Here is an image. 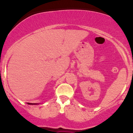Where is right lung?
Masks as SVG:
<instances>
[{
  "label": "right lung",
  "mask_w": 133,
  "mask_h": 133,
  "mask_svg": "<svg viewBox=\"0 0 133 133\" xmlns=\"http://www.w3.org/2000/svg\"><path fill=\"white\" fill-rule=\"evenodd\" d=\"M29 104H35V105H37V104H30V103H29Z\"/></svg>",
  "instance_id": "right-lung-1"
}]
</instances>
